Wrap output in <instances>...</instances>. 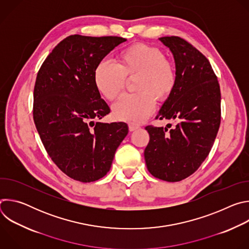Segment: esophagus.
I'll return each mask as SVG.
<instances>
[{"label":"esophagus","instance_id":"34e87169","mask_svg":"<svg viewBox=\"0 0 249 249\" xmlns=\"http://www.w3.org/2000/svg\"><path fill=\"white\" fill-rule=\"evenodd\" d=\"M140 127L139 126H137V125H135V124H129V130L132 132V131H136V130H138Z\"/></svg>","mask_w":249,"mask_h":249}]
</instances>
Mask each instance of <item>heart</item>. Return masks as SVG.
<instances>
[{
  "instance_id": "1",
  "label": "heart",
  "mask_w": 249,
  "mask_h": 249,
  "mask_svg": "<svg viewBox=\"0 0 249 249\" xmlns=\"http://www.w3.org/2000/svg\"><path fill=\"white\" fill-rule=\"evenodd\" d=\"M136 78L137 93L121 96L113 105V116L119 121L140 124L153 112L156 100L164 101L176 87L172 63L157 47L139 43L118 55V65L107 60L97 63L93 71L96 90L107 100H114L126 87L127 79Z\"/></svg>"
}]
</instances>
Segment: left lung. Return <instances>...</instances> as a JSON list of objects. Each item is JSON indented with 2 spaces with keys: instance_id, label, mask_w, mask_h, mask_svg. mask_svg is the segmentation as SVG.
I'll return each instance as SVG.
<instances>
[{
  "instance_id": "1",
  "label": "left lung",
  "mask_w": 249,
  "mask_h": 249,
  "mask_svg": "<svg viewBox=\"0 0 249 249\" xmlns=\"http://www.w3.org/2000/svg\"><path fill=\"white\" fill-rule=\"evenodd\" d=\"M160 40L171 51L176 87L157 119H175V128L146 127L148 170L159 179L176 182L193 174L208 157L221 124V90L209 60L178 36Z\"/></svg>"
}]
</instances>
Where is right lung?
Masks as SVG:
<instances>
[{
	"mask_svg": "<svg viewBox=\"0 0 249 249\" xmlns=\"http://www.w3.org/2000/svg\"><path fill=\"white\" fill-rule=\"evenodd\" d=\"M126 41L118 36L70 35L41 65L33 91V120L53 162L81 182L100 179L128 134L124 122L101 123L110 112L96 90L98 62Z\"/></svg>",
	"mask_w": 249,
	"mask_h": 249,
	"instance_id": "1",
	"label": "right lung"
}]
</instances>
